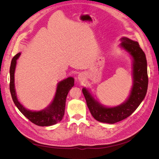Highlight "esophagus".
Here are the masks:
<instances>
[{
    "label": "esophagus",
    "mask_w": 159,
    "mask_h": 159,
    "mask_svg": "<svg viewBox=\"0 0 159 159\" xmlns=\"http://www.w3.org/2000/svg\"><path fill=\"white\" fill-rule=\"evenodd\" d=\"M78 79H79V80H80V81H84V80L85 79V75H84V74H80L79 75H78Z\"/></svg>",
    "instance_id": "1"
}]
</instances>
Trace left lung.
I'll list each match as a JSON object with an SVG mask.
<instances>
[{
    "label": "left lung",
    "mask_w": 159,
    "mask_h": 159,
    "mask_svg": "<svg viewBox=\"0 0 159 159\" xmlns=\"http://www.w3.org/2000/svg\"><path fill=\"white\" fill-rule=\"evenodd\" d=\"M120 46L127 51L133 59V85L125 102L115 107H105L96 101L88 89L82 92L91 114L97 121L113 124L127 118L139 106L145 98L148 88L147 64L145 53L137 42L123 37Z\"/></svg>",
    "instance_id": "obj_1"
}]
</instances>
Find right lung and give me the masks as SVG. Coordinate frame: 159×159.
<instances>
[{"label": "right lung", "instance_id": "1", "mask_svg": "<svg viewBox=\"0 0 159 159\" xmlns=\"http://www.w3.org/2000/svg\"><path fill=\"white\" fill-rule=\"evenodd\" d=\"M20 55V53H18L13 57L10 68V91L14 104L27 119L36 125L50 126L60 122L64 115L66 98L69 91L74 85V79L70 77L58 83L54 100L48 108L40 111L27 110L18 102L14 89V71L16 60Z\"/></svg>", "mask_w": 159, "mask_h": 159}]
</instances>
